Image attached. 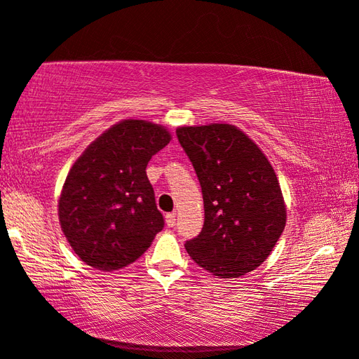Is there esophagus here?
I'll list each match as a JSON object with an SVG mask.
<instances>
[{
	"label": "esophagus",
	"instance_id": "34e87169",
	"mask_svg": "<svg viewBox=\"0 0 359 359\" xmlns=\"http://www.w3.org/2000/svg\"><path fill=\"white\" fill-rule=\"evenodd\" d=\"M165 224L168 225V227H175V225H176V215H175V212H168V215L165 216Z\"/></svg>",
	"mask_w": 359,
	"mask_h": 359
}]
</instances>
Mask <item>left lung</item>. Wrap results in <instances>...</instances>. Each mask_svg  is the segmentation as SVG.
Here are the masks:
<instances>
[{"instance_id": "obj_1", "label": "left lung", "mask_w": 359, "mask_h": 359, "mask_svg": "<svg viewBox=\"0 0 359 359\" xmlns=\"http://www.w3.org/2000/svg\"><path fill=\"white\" fill-rule=\"evenodd\" d=\"M176 137L196 170L205 208L203 229L186 241L187 254L222 279L259 268L287 219L271 163L230 124L180 128Z\"/></svg>"}]
</instances>
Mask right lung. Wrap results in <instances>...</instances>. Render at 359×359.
I'll return each instance as SVG.
<instances>
[{
	"label": "right lung",
	"mask_w": 359,
	"mask_h": 359,
	"mask_svg": "<svg viewBox=\"0 0 359 359\" xmlns=\"http://www.w3.org/2000/svg\"><path fill=\"white\" fill-rule=\"evenodd\" d=\"M168 142L162 126L124 119L75 161L58 215L69 244L86 265L102 271L128 266L163 229L147 165Z\"/></svg>",
	"instance_id": "obj_1"
}]
</instances>
